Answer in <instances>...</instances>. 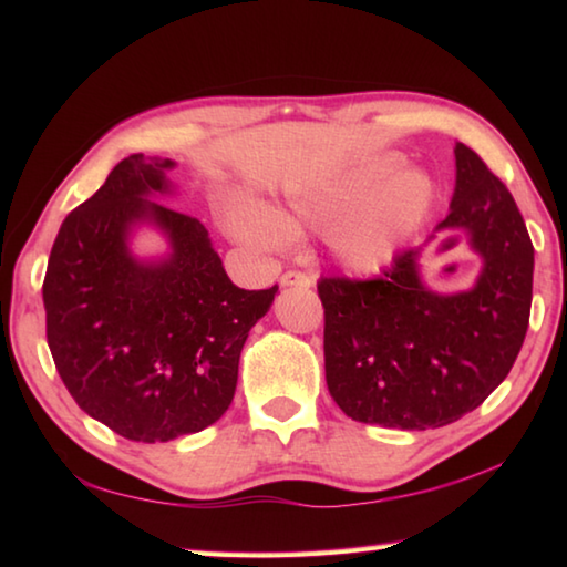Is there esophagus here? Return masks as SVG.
<instances>
[{
  "label": "esophagus",
  "mask_w": 567,
  "mask_h": 567,
  "mask_svg": "<svg viewBox=\"0 0 567 567\" xmlns=\"http://www.w3.org/2000/svg\"><path fill=\"white\" fill-rule=\"evenodd\" d=\"M312 275H307V272H300V270H287L282 277H280V285H285V287H312Z\"/></svg>",
  "instance_id": "1"
}]
</instances>
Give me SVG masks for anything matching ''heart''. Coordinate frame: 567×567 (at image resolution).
<instances>
[{"label":"heart","instance_id":"obj_1","mask_svg":"<svg viewBox=\"0 0 567 567\" xmlns=\"http://www.w3.org/2000/svg\"><path fill=\"white\" fill-rule=\"evenodd\" d=\"M405 159L395 152L370 155L322 179L287 189V209L237 205L227 227L255 247L290 239L297 223L329 225L328 243L352 272H378L395 260L402 245L417 233L435 205V187L422 172H400Z\"/></svg>","mask_w":567,"mask_h":567}]
</instances>
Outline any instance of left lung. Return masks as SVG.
Returning a JSON list of instances; mask_svg holds the SVG:
<instances>
[{"label": "left lung", "instance_id": "1", "mask_svg": "<svg viewBox=\"0 0 567 567\" xmlns=\"http://www.w3.org/2000/svg\"><path fill=\"white\" fill-rule=\"evenodd\" d=\"M450 215L485 267L470 292L420 282L417 249L370 280L322 277L324 380L344 415L370 425L427 430L473 412L507 378L533 302V243L507 187L477 152L455 145Z\"/></svg>", "mask_w": 567, "mask_h": 567}]
</instances>
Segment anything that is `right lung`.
<instances>
[{"label": "right lung", "mask_w": 567, "mask_h": 567, "mask_svg": "<svg viewBox=\"0 0 567 567\" xmlns=\"http://www.w3.org/2000/svg\"><path fill=\"white\" fill-rule=\"evenodd\" d=\"M169 159L124 157L60 227L42 297L47 344L76 405L134 443H167L225 415L239 352L277 285L229 280L197 217L147 203L167 192ZM140 218L166 229L173 255L142 266L126 252Z\"/></svg>", "instance_id": "1"}]
</instances>
